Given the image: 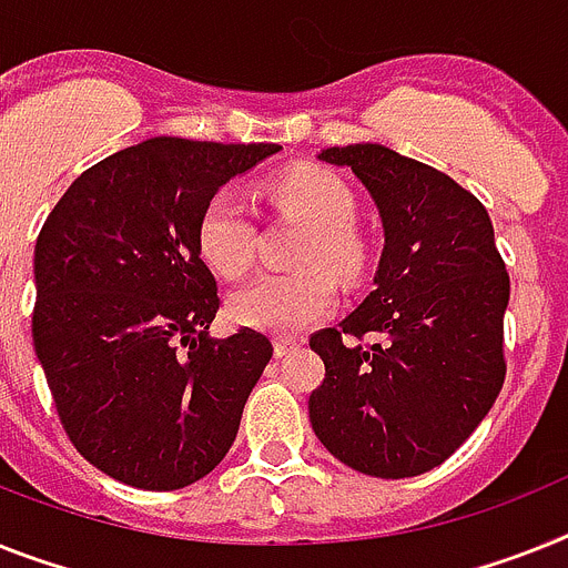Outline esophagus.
<instances>
[{
	"mask_svg": "<svg viewBox=\"0 0 568 568\" xmlns=\"http://www.w3.org/2000/svg\"><path fill=\"white\" fill-rule=\"evenodd\" d=\"M297 346H300L297 341H288V337H276V341H274V355L283 357V355H288V352L297 349Z\"/></svg>",
	"mask_w": 568,
	"mask_h": 568,
	"instance_id": "obj_1",
	"label": "esophagus"
}]
</instances>
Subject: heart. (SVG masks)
<instances>
[{
	"label": "heart",
	"mask_w": 568,
	"mask_h": 568,
	"mask_svg": "<svg viewBox=\"0 0 568 568\" xmlns=\"http://www.w3.org/2000/svg\"><path fill=\"white\" fill-rule=\"evenodd\" d=\"M271 202L283 213L303 219L308 233L300 242L297 274H260L247 280L227 300L236 326L292 337L332 312L337 283L361 274L364 247L355 225V195L335 173L321 166H297L268 184ZM195 242L204 262L225 276H240L254 260L256 231L245 204L222 190L204 204L195 225Z\"/></svg>",
	"instance_id": "obj_1"
}]
</instances>
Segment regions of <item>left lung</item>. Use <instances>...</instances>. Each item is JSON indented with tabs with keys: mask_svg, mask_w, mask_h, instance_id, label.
I'll return each instance as SVG.
<instances>
[{
	"mask_svg": "<svg viewBox=\"0 0 568 568\" xmlns=\"http://www.w3.org/2000/svg\"><path fill=\"white\" fill-rule=\"evenodd\" d=\"M384 225L375 288L308 346L326 378L308 418L328 454L381 479L438 468L479 427L505 381L508 271L488 211L450 175L381 144L328 146ZM373 334V344H361Z\"/></svg>",
	"mask_w": 568,
	"mask_h": 568,
	"instance_id": "left-lung-1",
	"label": "left lung"
}]
</instances>
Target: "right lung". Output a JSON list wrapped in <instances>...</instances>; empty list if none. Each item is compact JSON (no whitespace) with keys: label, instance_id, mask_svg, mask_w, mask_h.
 <instances>
[{"label":"right lung","instance_id":"obj_1","mask_svg":"<svg viewBox=\"0 0 568 568\" xmlns=\"http://www.w3.org/2000/svg\"><path fill=\"white\" fill-rule=\"evenodd\" d=\"M274 152L150 138L74 179L37 236L33 349L71 445L118 483L184 488L231 450L274 346L207 337L219 294L195 225Z\"/></svg>","mask_w":568,"mask_h":568}]
</instances>
